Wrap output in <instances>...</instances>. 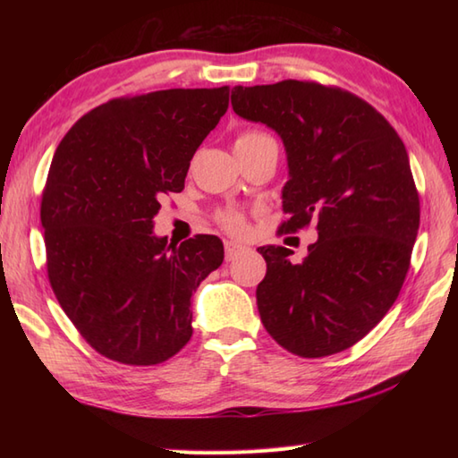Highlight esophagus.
Here are the masks:
<instances>
[{
	"mask_svg": "<svg viewBox=\"0 0 458 458\" xmlns=\"http://www.w3.org/2000/svg\"><path fill=\"white\" fill-rule=\"evenodd\" d=\"M224 248H226V259H228V261L236 259V258L242 254V251L246 250L244 246L236 244V242H226V244H224Z\"/></svg>",
	"mask_w": 458,
	"mask_h": 458,
	"instance_id": "1",
	"label": "esophagus"
}]
</instances>
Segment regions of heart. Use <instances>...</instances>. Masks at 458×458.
Masks as SVG:
<instances>
[{"mask_svg":"<svg viewBox=\"0 0 458 458\" xmlns=\"http://www.w3.org/2000/svg\"><path fill=\"white\" fill-rule=\"evenodd\" d=\"M258 135H259L258 131H246V133H242L236 141H248L251 138H258ZM218 222L228 232H232V234H244V232H246V220L236 210H224V212H220L218 214Z\"/></svg>","mask_w":458,"mask_h":458,"instance_id":"1","label":"heart"}]
</instances>
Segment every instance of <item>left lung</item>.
I'll return each instance as SVG.
<instances>
[{
	"instance_id": "8db88e82",
	"label": "left lung",
	"mask_w": 458,
	"mask_h": 458,
	"mask_svg": "<svg viewBox=\"0 0 458 458\" xmlns=\"http://www.w3.org/2000/svg\"><path fill=\"white\" fill-rule=\"evenodd\" d=\"M232 108L284 141L281 232L310 220L318 232L301 264L284 246L258 248L261 323L297 356L343 352L384 318L410 269L420 197L405 145L368 102L317 82L234 86Z\"/></svg>"
}]
</instances>
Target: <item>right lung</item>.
<instances>
[{
    "instance_id": "1",
    "label": "right lung",
    "mask_w": 458,
    "mask_h": 458,
    "mask_svg": "<svg viewBox=\"0 0 458 458\" xmlns=\"http://www.w3.org/2000/svg\"><path fill=\"white\" fill-rule=\"evenodd\" d=\"M228 86L110 100L58 143L41 202L47 271L96 352L131 366L174 356L192 336L191 297L220 267L218 236L181 246L153 234L167 192L228 110Z\"/></svg>"
}]
</instances>
